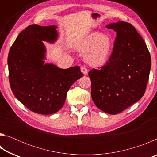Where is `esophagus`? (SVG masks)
Listing matches in <instances>:
<instances>
[{
    "mask_svg": "<svg viewBox=\"0 0 157 157\" xmlns=\"http://www.w3.org/2000/svg\"><path fill=\"white\" fill-rule=\"evenodd\" d=\"M81 71L82 73L86 75V74L88 73V71H87V68H86V66H82L81 67Z\"/></svg>",
    "mask_w": 157,
    "mask_h": 157,
    "instance_id": "34e87169",
    "label": "esophagus"
}]
</instances>
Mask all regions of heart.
Listing matches in <instances>:
<instances>
[{
    "mask_svg": "<svg viewBox=\"0 0 157 157\" xmlns=\"http://www.w3.org/2000/svg\"><path fill=\"white\" fill-rule=\"evenodd\" d=\"M113 48V42L107 35L94 33L86 36L78 48L82 53H86V60L94 66H102L108 62Z\"/></svg>",
    "mask_w": 157,
    "mask_h": 157,
    "instance_id": "heart-1",
    "label": "heart"
}]
</instances>
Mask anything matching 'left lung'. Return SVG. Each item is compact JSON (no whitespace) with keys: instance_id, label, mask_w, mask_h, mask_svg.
Listing matches in <instances>:
<instances>
[{"instance_id":"obj_1","label":"left lung","mask_w":157,"mask_h":157,"mask_svg":"<svg viewBox=\"0 0 157 157\" xmlns=\"http://www.w3.org/2000/svg\"><path fill=\"white\" fill-rule=\"evenodd\" d=\"M116 32L113 52L100 70L89 72L91 97L105 113L117 114L144 95L150 75L151 57L145 41L135 28L119 21L106 26Z\"/></svg>"}]
</instances>
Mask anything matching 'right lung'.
I'll list each match as a JSON object with an SVG mask.
<instances>
[{
  "instance_id": "add662e5",
  "label": "right lung",
  "mask_w": 157,
  "mask_h": 157,
  "mask_svg": "<svg viewBox=\"0 0 157 157\" xmlns=\"http://www.w3.org/2000/svg\"><path fill=\"white\" fill-rule=\"evenodd\" d=\"M55 25H29L18 34L10 48L7 63L10 87L15 97L29 110L48 115L64 104L72 84L83 76L78 66L67 69L44 64L43 41L57 39Z\"/></svg>"
}]
</instances>
